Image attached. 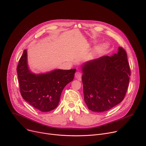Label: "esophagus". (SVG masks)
I'll use <instances>...</instances> for the list:
<instances>
[{
	"label": "esophagus",
	"instance_id": "34e87169",
	"mask_svg": "<svg viewBox=\"0 0 146 146\" xmlns=\"http://www.w3.org/2000/svg\"><path fill=\"white\" fill-rule=\"evenodd\" d=\"M75 77L77 78L78 80H81V73L79 72H77L75 73Z\"/></svg>",
	"mask_w": 146,
	"mask_h": 146
}]
</instances>
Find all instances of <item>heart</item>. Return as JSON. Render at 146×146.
Masks as SVG:
<instances>
[{
	"instance_id": "b5f03b06",
	"label": "heart",
	"mask_w": 146,
	"mask_h": 146,
	"mask_svg": "<svg viewBox=\"0 0 146 146\" xmlns=\"http://www.w3.org/2000/svg\"><path fill=\"white\" fill-rule=\"evenodd\" d=\"M109 47V45L108 43H102L96 46L94 50L95 54H99L106 51Z\"/></svg>"
}]
</instances>
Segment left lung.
<instances>
[{"label":"left lung","mask_w":146,"mask_h":146,"mask_svg":"<svg viewBox=\"0 0 146 146\" xmlns=\"http://www.w3.org/2000/svg\"><path fill=\"white\" fill-rule=\"evenodd\" d=\"M104 56L81 65L85 103L94 112L106 111L120 103L125 96L131 70L126 51Z\"/></svg>","instance_id":"left-lung-1"}]
</instances>
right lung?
Wrapping results in <instances>:
<instances>
[{"instance_id":"right-lung-1","label":"right lung","mask_w":146,"mask_h":146,"mask_svg":"<svg viewBox=\"0 0 146 146\" xmlns=\"http://www.w3.org/2000/svg\"><path fill=\"white\" fill-rule=\"evenodd\" d=\"M76 71L55 69L33 73L28 65L27 50H24L17 68L21 94L35 109L42 112L52 110L58 106L65 87L73 81Z\"/></svg>"}]
</instances>
